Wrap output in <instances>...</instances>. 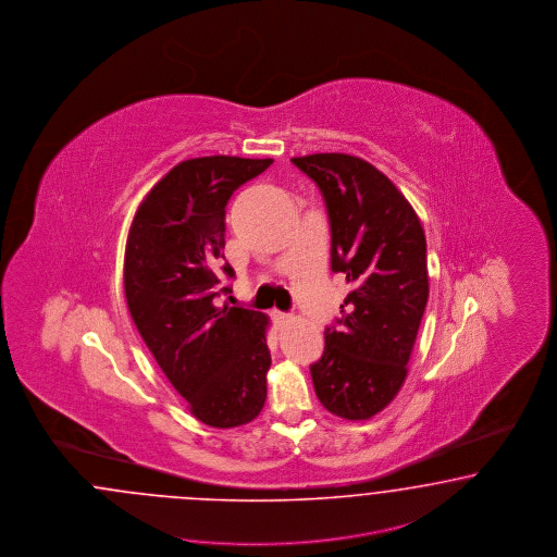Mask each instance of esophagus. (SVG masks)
<instances>
[{
	"instance_id": "obj_1",
	"label": "esophagus",
	"mask_w": 557,
	"mask_h": 557,
	"mask_svg": "<svg viewBox=\"0 0 557 557\" xmlns=\"http://www.w3.org/2000/svg\"><path fill=\"white\" fill-rule=\"evenodd\" d=\"M270 315H272V322H274L276 327H283V325L288 322L287 313H283V311H278V309H274Z\"/></svg>"
}]
</instances>
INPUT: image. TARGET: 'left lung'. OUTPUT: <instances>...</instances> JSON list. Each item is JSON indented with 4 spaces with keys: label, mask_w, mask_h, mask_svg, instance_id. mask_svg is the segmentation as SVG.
I'll list each match as a JSON object with an SVG mask.
<instances>
[{
    "label": "left lung",
    "mask_w": 557,
    "mask_h": 557,
    "mask_svg": "<svg viewBox=\"0 0 557 557\" xmlns=\"http://www.w3.org/2000/svg\"><path fill=\"white\" fill-rule=\"evenodd\" d=\"M293 163L322 190L332 270L350 285L341 325L323 332V357L311 364L315 395L338 418L371 420L408 377L429 301L426 235L410 200L373 163L348 153Z\"/></svg>",
    "instance_id": "obj_1"
}]
</instances>
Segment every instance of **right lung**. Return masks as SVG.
Instances as JSON below:
<instances>
[{
	"label": "right lung",
	"instance_id": "1",
	"mask_svg": "<svg viewBox=\"0 0 557 557\" xmlns=\"http://www.w3.org/2000/svg\"><path fill=\"white\" fill-rule=\"evenodd\" d=\"M272 160L193 158L174 165L139 202L125 248L128 313L163 375L207 426L235 429L267 401L269 315L216 307L225 258V205Z\"/></svg>",
	"mask_w": 557,
	"mask_h": 557
}]
</instances>
